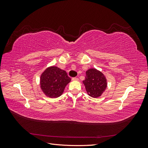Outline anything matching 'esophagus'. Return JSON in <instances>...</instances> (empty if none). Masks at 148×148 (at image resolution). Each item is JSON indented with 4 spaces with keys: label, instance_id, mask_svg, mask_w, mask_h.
Wrapping results in <instances>:
<instances>
[{
    "label": "esophagus",
    "instance_id": "esophagus-1",
    "mask_svg": "<svg viewBox=\"0 0 148 148\" xmlns=\"http://www.w3.org/2000/svg\"><path fill=\"white\" fill-rule=\"evenodd\" d=\"M72 80L73 81H78V78L77 77H73V78H72Z\"/></svg>",
    "mask_w": 148,
    "mask_h": 148
}]
</instances>
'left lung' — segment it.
<instances>
[{"label": "left lung", "instance_id": "1", "mask_svg": "<svg viewBox=\"0 0 148 148\" xmlns=\"http://www.w3.org/2000/svg\"><path fill=\"white\" fill-rule=\"evenodd\" d=\"M83 83L88 94L92 97H99L105 91L107 84L105 76L95 69L86 71Z\"/></svg>", "mask_w": 148, "mask_h": 148}]
</instances>
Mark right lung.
Here are the masks:
<instances>
[{"instance_id":"obj_1","label":"right lung","mask_w":148,"mask_h":148,"mask_svg":"<svg viewBox=\"0 0 148 148\" xmlns=\"http://www.w3.org/2000/svg\"><path fill=\"white\" fill-rule=\"evenodd\" d=\"M70 78L65 70L57 66H51L44 71L41 77V88L49 97H59L64 92Z\"/></svg>"}]
</instances>
